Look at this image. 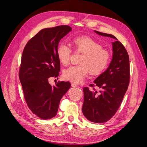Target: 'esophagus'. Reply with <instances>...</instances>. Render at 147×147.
<instances>
[{"label": "esophagus", "instance_id": "esophagus-1", "mask_svg": "<svg viewBox=\"0 0 147 147\" xmlns=\"http://www.w3.org/2000/svg\"><path fill=\"white\" fill-rule=\"evenodd\" d=\"M71 86H72V87H77V86H78V84L74 83H73V82H71Z\"/></svg>", "mask_w": 147, "mask_h": 147}]
</instances>
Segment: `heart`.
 <instances>
[{"mask_svg": "<svg viewBox=\"0 0 147 147\" xmlns=\"http://www.w3.org/2000/svg\"><path fill=\"white\" fill-rule=\"evenodd\" d=\"M71 45L74 51L81 53L79 63L64 69L63 77L66 80L79 83L85 79L89 73L92 75L102 73L109 64L110 53L102 48V45L94 38L88 36L73 38ZM72 51L68 46L60 44L57 49V55L60 63L67 65L69 64Z\"/></svg>", "mask_w": 147, "mask_h": 147, "instance_id": "heart-1", "label": "heart"}]
</instances>
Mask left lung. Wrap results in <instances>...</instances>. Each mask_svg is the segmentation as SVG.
<instances>
[{"instance_id":"1","label":"left lung","mask_w":147,"mask_h":147,"mask_svg":"<svg viewBox=\"0 0 147 147\" xmlns=\"http://www.w3.org/2000/svg\"><path fill=\"white\" fill-rule=\"evenodd\" d=\"M95 32L102 36L117 38L112 34ZM113 55L110 66L107 70L89 84L83 88L84 101L82 112L90 121L102 123L109 121L120 107L127 90L130 81V64L127 52L119 41L112 43ZM98 86L101 90L96 91Z\"/></svg>"}]
</instances>
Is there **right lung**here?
Segmentation results:
<instances>
[{
	"label": "right lung",
	"instance_id": "1",
	"mask_svg": "<svg viewBox=\"0 0 147 147\" xmlns=\"http://www.w3.org/2000/svg\"><path fill=\"white\" fill-rule=\"evenodd\" d=\"M71 30L66 25L44 28L27 43L22 52L19 78L24 96L30 110L44 120L55 116L62 97L71 86L63 81L51 86L48 79L59 76L57 49Z\"/></svg>",
	"mask_w": 147,
	"mask_h": 147
}]
</instances>
